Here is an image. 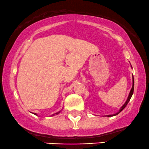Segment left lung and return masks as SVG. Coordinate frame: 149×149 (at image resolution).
<instances>
[{
    "instance_id": "8db88e82",
    "label": "left lung",
    "mask_w": 149,
    "mask_h": 149,
    "mask_svg": "<svg viewBox=\"0 0 149 149\" xmlns=\"http://www.w3.org/2000/svg\"><path fill=\"white\" fill-rule=\"evenodd\" d=\"M133 92H134V78H133V77H132V89H131V90H130V94H129V96H128V99H127L126 102V103H125L124 105H123V106L121 107V108L120 109V110L119 111V112H117V113L115 114H112V115H108V116H115V115H116V114H119V113H120V112H121V111H122V110H123V109H124L125 107H126V105H127V104H128V102L130 101V98H131L132 96V94H133Z\"/></svg>"
}]
</instances>
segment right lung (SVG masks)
<instances>
[{
	"instance_id": "right-lung-1",
	"label": "right lung",
	"mask_w": 149,
	"mask_h": 149,
	"mask_svg": "<svg viewBox=\"0 0 149 149\" xmlns=\"http://www.w3.org/2000/svg\"><path fill=\"white\" fill-rule=\"evenodd\" d=\"M58 113H59V112H57V113H56V114H58ZM34 114H35V113H34Z\"/></svg>"
}]
</instances>
